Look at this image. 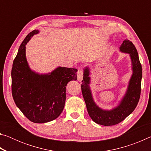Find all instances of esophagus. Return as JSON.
<instances>
[{
	"label": "esophagus",
	"mask_w": 151,
	"mask_h": 151,
	"mask_svg": "<svg viewBox=\"0 0 151 151\" xmlns=\"http://www.w3.org/2000/svg\"><path fill=\"white\" fill-rule=\"evenodd\" d=\"M83 78V70L78 69L77 73V80L78 81H81Z\"/></svg>",
	"instance_id": "34e87169"
}]
</instances>
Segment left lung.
Listing matches in <instances>:
<instances>
[{"label": "left lung", "mask_w": 151, "mask_h": 151, "mask_svg": "<svg viewBox=\"0 0 151 151\" xmlns=\"http://www.w3.org/2000/svg\"><path fill=\"white\" fill-rule=\"evenodd\" d=\"M120 50L130 55L132 66V75L130 79L127 93L118 106L105 111L96 105L93 101L89 86L91 78L89 68L84 70L83 81H82L81 90L89 116L96 123L104 126H112L124 121L131 114L137 106L141 91L142 66L140 63L139 55L134 45L131 41L125 40L122 42Z\"/></svg>", "instance_id": "obj_1"}]
</instances>
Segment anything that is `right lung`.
<instances>
[{
	"mask_svg": "<svg viewBox=\"0 0 151 151\" xmlns=\"http://www.w3.org/2000/svg\"><path fill=\"white\" fill-rule=\"evenodd\" d=\"M39 32L38 30L30 32L20 45L12 64L11 87L14 103L24 115L35 123H44L56 119L63 112L66 85L77 79V70L59 66L47 75L30 70L26 45Z\"/></svg>",
	"mask_w": 151,
	"mask_h": 151,
	"instance_id": "add662e5",
	"label": "right lung"
}]
</instances>
